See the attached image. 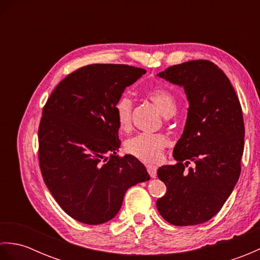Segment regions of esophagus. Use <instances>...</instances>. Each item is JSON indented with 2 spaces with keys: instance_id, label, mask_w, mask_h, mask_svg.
<instances>
[{
  "instance_id": "1",
  "label": "esophagus",
  "mask_w": 260,
  "mask_h": 260,
  "mask_svg": "<svg viewBox=\"0 0 260 260\" xmlns=\"http://www.w3.org/2000/svg\"><path fill=\"white\" fill-rule=\"evenodd\" d=\"M146 170H147V172H148V174H150L151 178H155L156 172H157V169L155 167H152V165H147Z\"/></svg>"
}]
</instances>
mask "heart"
<instances>
[{"label": "heart", "mask_w": 260, "mask_h": 260, "mask_svg": "<svg viewBox=\"0 0 260 260\" xmlns=\"http://www.w3.org/2000/svg\"><path fill=\"white\" fill-rule=\"evenodd\" d=\"M146 96L167 117L175 114L178 101L170 90L165 88H151L146 90ZM114 113L120 128L128 129L132 125V114H133V101L128 93L123 92L117 97L114 104ZM168 144L169 139L162 134L141 133L126 141L125 150L142 162L155 164L161 162L163 150Z\"/></svg>", "instance_id": "obj_1"}]
</instances>
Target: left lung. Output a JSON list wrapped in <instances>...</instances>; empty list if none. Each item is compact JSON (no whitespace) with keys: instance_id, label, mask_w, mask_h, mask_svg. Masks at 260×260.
Returning <instances> with one entry per match:
<instances>
[{"instance_id":"obj_1","label":"left lung","mask_w":260,"mask_h":260,"mask_svg":"<svg viewBox=\"0 0 260 260\" xmlns=\"http://www.w3.org/2000/svg\"><path fill=\"white\" fill-rule=\"evenodd\" d=\"M157 76L183 87L190 106L173 150L178 162L157 170L167 193L156 208L171 224H200L220 211L239 179L242 109L228 77L209 60L171 66ZM189 164L193 167L187 169Z\"/></svg>"}]
</instances>
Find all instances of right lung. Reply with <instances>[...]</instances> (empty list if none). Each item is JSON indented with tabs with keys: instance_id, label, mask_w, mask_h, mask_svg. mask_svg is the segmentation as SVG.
Returning <instances> with one entry per match:
<instances>
[{
	"instance_id": "obj_1",
	"label": "right lung",
	"mask_w": 260,
	"mask_h": 260,
	"mask_svg": "<svg viewBox=\"0 0 260 260\" xmlns=\"http://www.w3.org/2000/svg\"><path fill=\"white\" fill-rule=\"evenodd\" d=\"M146 70L96 63L69 74L43 107L39 164L43 181L63 211L82 223L113 219L125 192L150 180L139 159L120 157L114 104Z\"/></svg>"
}]
</instances>
